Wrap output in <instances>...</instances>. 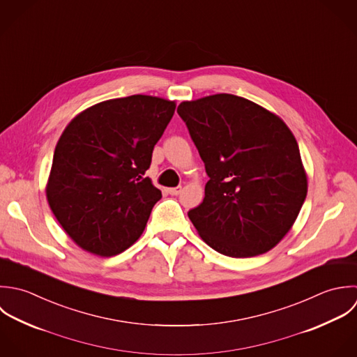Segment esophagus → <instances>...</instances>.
Returning a JSON list of instances; mask_svg holds the SVG:
<instances>
[{"label":"esophagus","instance_id":"esophagus-1","mask_svg":"<svg viewBox=\"0 0 357 357\" xmlns=\"http://www.w3.org/2000/svg\"><path fill=\"white\" fill-rule=\"evenodd\" d=\"M181 190H183V188L178 185V187H174V188H169L167 192H169L170 195H178V194L181 192Z\"/></svg>","mask_w":357,"mask_h":357}]
</instances>
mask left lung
I'll list each match as a JSON object with an SVG mask.
<instances>
[{"mask_svg":"<svg viewBox=\"0 0 357 357\" xmlns=\"http://www.w3.org/2000/svg\"><path fill=\"white\" fill-rule=\"evenodd\" d=\"M177 114L209 176L202 204L188 212L201 238L231 257L274 248L307 194L291 130L277 115L233 94L181 102Z\"/></svg>","mask_w":357,"mask_h":357,"instance_id":"left-lung-1","label":"left lung"}]
</instances>
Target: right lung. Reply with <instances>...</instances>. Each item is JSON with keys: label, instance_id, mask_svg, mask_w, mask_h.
Listing matches in <instances>:
<instances>
[{"label": "right lung", "instance_id": "obj_1", "mask_svg": "<svg viewBox=\"0 0 357 357\" xmlns=\"http://www.w3.org/2000/svg\"><path fill=\"white\" fill-rule=\"evenodd\" d=\"M176 104L151 96L100 102L72 120L54 152L47 199L80 248L114 256L142 234L162 198L145 172Z\"/></svg>", "mask_w": 357, "mask_h": 357}]
</instances>
